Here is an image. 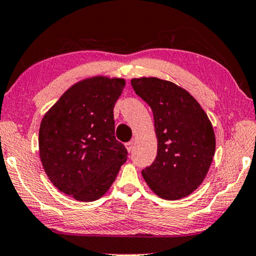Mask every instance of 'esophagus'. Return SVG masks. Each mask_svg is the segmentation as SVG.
I'll list each match as a JSON object with an SVG mask.
<instances>
[{"instance_id": "obj_1", "label": "esophagus", "mask_w": 256, "mask_h": 256, "mask_svg": "<svg viewBox=\"0 0 256 256\" xmlns=\"http://www.w3.org/2000/svg\"><path fill=\"white\" fill-rule=\"evenodd\" d=\"M133 146H134V142H133V141H128V142L125 144V147H126L128 152H132Z\"/></svg>"}]
</instances>
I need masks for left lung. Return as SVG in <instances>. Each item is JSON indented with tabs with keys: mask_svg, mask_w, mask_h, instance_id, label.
Returning <instances> with one entry per match:
<instances>
[{
	"mask_svg": "<svg viewBox=\"0 0 256 256\" xmlns=\"http://www.w3.org/2000/svg\"><path fill=\"white\" fill-rule=\"evenodd\" d=\"M136 94L154 115L158 155L142 177L156 196L178 200L202 184L215 155V133L207 114L188 90L155 77L133 78Z\"/></svg>",
	"mask_w": 256,
	"mask_h": 256,
	"instance_id": "1",
	"label": "left lung"
}]
</instances>
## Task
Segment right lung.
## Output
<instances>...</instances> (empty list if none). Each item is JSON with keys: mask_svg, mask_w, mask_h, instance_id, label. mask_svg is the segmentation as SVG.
Returning a JSON list of instances; mask_svg holds the SVG:
<instances>
[{"mask_svg": "<svg viewBox=\"0 0 256 256\" xmlns=\"http://www.w3.org/2000/svg\"><path fill=\"white\" fill-rule=\"evenodd\" d=\"M125 86L104 76L72 85L44 114L39 152L44 172L60 192L82 202L95 201L115 182L128 160L116 140L114 106Z\"/></svg>", "mask_w": 256, "mask_h": 256, "instance_id": "right-lung-1", "label": "right lung"}]
</instances>
